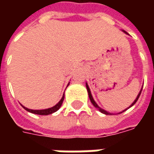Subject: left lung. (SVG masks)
Here are the masks:
<instances>
[{"label":"left lung","instance_id":"8db88e82","mask_svg":"<svg viewBox=\"0 0 154 154\" xmlns=\"http://www.w3.org/2000/svg\"><path fill=\"white\" fill-rule=\"evenodd\" d=\"M123 31H124V30H123ZM124 32H125V33H126L125 31H124ZM126 34H127V33H126ZM86 87H87V92H88V96H89V98H90L91 102L92 103V105H93L94 106L96 107V108H97V109H98V110H100V112H101V113L105 114V115H111V113H110V112H107L106 110H103V109H101V108H100V106H98V105H97V104L96 103V101L94 100L93 97H92V96H91V93L90 88H89V87H88V85H87V83H86ZM141 91H142V89H141V91H139V93L138 94V96H137V97H136V99H135V100H134V102H133V103L131 104V106H130L128 107V109H129V108H130V107H131V106H134V104L136 103V101L138 100V99H139V96H140V94H141ZM126 110H127V109H125V110H123V111H121V112H119V114L122 113V112H124V111H125Z\"/></svg>","mask_w":154,"mask_h":154}]
</instances>
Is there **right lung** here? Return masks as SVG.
Instances as JSON below:
<instances>
[{
    "instance_id": "1",
    "label": "right lung",
    "mask_w": 154,
    "mask_h": 154,
    "mask_svg": "<svg viewBox=\"0 0 154 154\" xmlns=\"http://www.w3.org/2000/svg\"><path fill=\"white\" fill-rule=\"evenodd\" d=\"M68 86V85H67ZM64 100V94L63 97H62V99L59 100V102L57 104H56L54 106L51 107V108H48V109H45V110H30V109H28V108H26L24 106H22L24 107V109L26 110L29 112H30V113L33 114H36V115H40V116H48V115H50V114H53L54 112H56L59 108L62 106V104H63V101Z\"/></svg>"
}]
</instances>
